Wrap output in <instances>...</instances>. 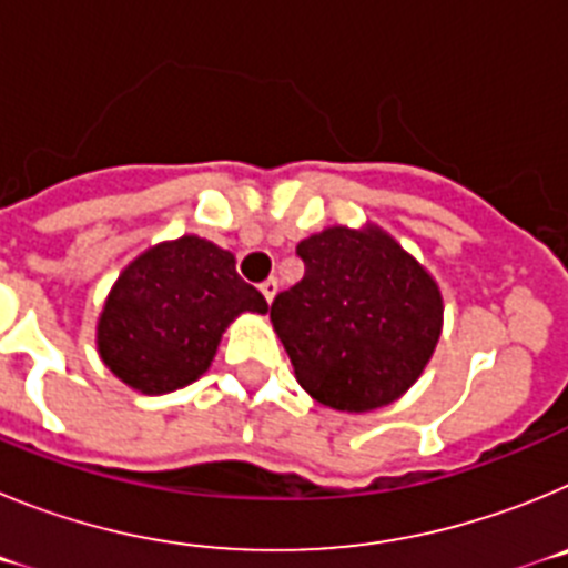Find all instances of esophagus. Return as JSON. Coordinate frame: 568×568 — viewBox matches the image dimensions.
Listing matches in <instances>:
<instances>
[{
	"label": "esophagus",
	"mask_w": 568,
	"mask_h": 568,
	"mask_svg": "<svg viewBox=\"0 0 568 568\" xmlns=\"http://www.w3.org/2000/svg\"><path fill=\"white\" fill-rule=\"evenodd\" d=\"M261 293H264V298H267V304H270V301L275 298V293H278V281L275 278L264 281V284H261Z\"/></svg>",
	"instance_id": "1"
}]
</instances>
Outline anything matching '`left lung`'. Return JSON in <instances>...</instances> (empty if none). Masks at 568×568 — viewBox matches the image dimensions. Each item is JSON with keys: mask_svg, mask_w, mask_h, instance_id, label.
Returning <instances> with one entry per match:
<instances>
[{"mask_svg": "<svg viewBox=\"0 0 568 568\" xmlns=\"http://www.w3.org/2000/svg\"><path fill=\"white\" fill-rule=\"evenodd\" d=\"M304 275L270 318L298 384L341 413L393 404L440 335L438 284L378 227H329L295 247Z\"/></svg>", "mask_w": 568, "mask_h": 568, "instance_id": "obj_1", "label": "left lung"}]
</instances>
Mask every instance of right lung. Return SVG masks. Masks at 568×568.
<instances>
[{"instance_id":"obj_1","label":"right lung","mask_w":568,"mask_h":568,"mask_svg":"<svg viewBox=\"0 0 568 568\" xmlns=\"http://www.w3.org/2000/svg\"><path fill=\"white\" fill-rule=\"evenodd\" d=\"M241 313H267V301L235 273L233 253L184 235L119 275L99 318V353L139 393H173L207 369Z\"/></svg>"}]
</instances>
